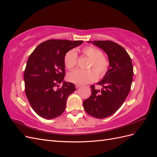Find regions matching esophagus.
Masks as SVG:
<instances>
[{
	"instance_id": "obj_1",
	"label": "esophagus",
	"mask_w": 157,
	"mask_h": 157,
	"mask_svg": "<svg viewBox=\"0 0 157 157\" xmlns=\"http://www.w3.org/2000/svg\"><path fill=\"white\" fill-rule=\"evenodd\" d=\"M80 86H81V85H80V84H76V85H75V87H76V88H78Z\"/></svg>"
}]
</instances>
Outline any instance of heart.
I'll return each mask as SVG.
<instances>
[{"instance_id": "1", "label": "heart", "mask_w": 157, "mask_h": 157, "mask_svg": "<svg viewBox=\"0 0 157 157\" xmlns=\"http://www.w3.org/2000/svg\"><path fill=\"white\" fill-rule=\"evenodd\" d=\"M82 53L91 59L89 68H94L86 71L77 69L71 72L67 78L70 82L77 84H84L93 82L98 79L99 76L103 77L105 74L109 67L107 59L103 57L102 52L98 48L92 46H86L82 50ZM77 62V53L75 50H71L66 53L64 57V63L68 69H73Z\"/></svg>"}]
</instances>
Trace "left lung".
Segmentation results:
<instances>
[{"label": "left lung", "mask_w": 157, "mask_h": 157, "mask_svg": "<svg viewBox=\"0 0 157 157\" xmlns=\"http://www.w3.org/2000/svg\"><path fill=\"white\" fill-rule=\"evenodd\" d=\"M99 47L108 56L109 69L97 84L102 88L91 86L90 97L83 101L85 111L95 118H104L113 115L124 103L132 83L133 66L125 49L111 40L88 41Z\"/></svg>", "instance_id": "1"}]
</instances>
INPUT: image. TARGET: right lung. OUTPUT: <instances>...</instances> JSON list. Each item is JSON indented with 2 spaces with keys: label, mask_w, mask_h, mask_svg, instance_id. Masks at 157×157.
<instances>
[{
  "label": "right lung",
  "mask_w": 157,
  "mask_h": 157,
  "mask_svg": "<svg viewBox=\"0 0 157 157\" xmlns=\"http://www.w3.org/2000/svg\"><path fill=\"white\" fill-rule=\"evenodd\" d=\"M82 40L50 39L38 46L27 60L24 72L25 91L34 111L46 119L60 116L67 99L76 88L65 82L64 57ZM63 86L57 89L59 83Z\"/></svg>",
  "instance_id": "1"
}]
</instances>
